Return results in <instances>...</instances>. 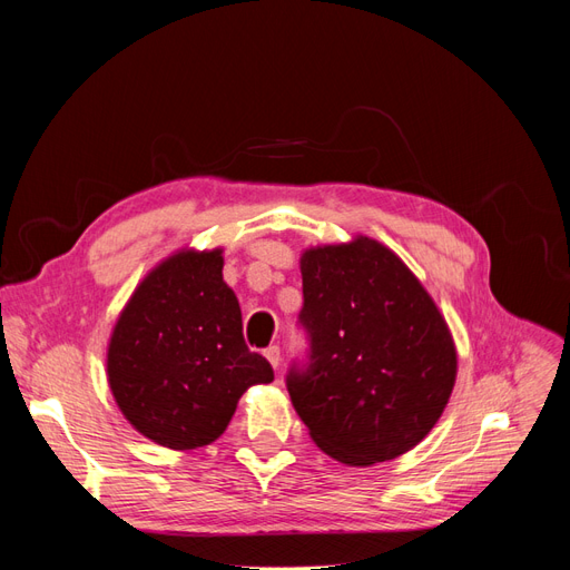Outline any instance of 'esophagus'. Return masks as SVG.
<instances>
[{
  "label": "esophagus",
  "instance_id": "esophagus-1",
  "mask_svg": "<svg viewBox=\"0 0 570 570\" xmlns=\"http://www.w3.org/2000/svg\"><path fill=\"white\" fill-rule=\"evenodd\" d=\"M264 356L268 358V364H271L273 368L281 366V347H275V344H271L268 350H264Z\"/></svg>",
  "mask_w": 570,
  "mask_h": 570
}]
</instances>
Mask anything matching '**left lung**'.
I'll list each match as a JSON object with an SVG mask.
<instances>
[{
  "mask_svg": "<svg viewBox=\"0 0 570 570\" xmlns=\"http://www.w3.org/2000/svg\"><path fill=\"white\" fill-rule=\"evenodd\" d=\"M312 364L287 390L308 435L358 465L413 450L440 421L456 383V344L430 292L368 235L299 256Z\"/></svg>",
  "mask_w": 570,
  "mask_h": 570,
  "instance_id": "obj_1",
  "label": "left lung"
}]
</instances>
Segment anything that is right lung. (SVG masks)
<instances>
[{
	"mask_svg": "<svg viewBox=\"0 0 570 570\" xmlns=\"http://www.w3.org/2000/svg\"><path fill=\"white\" fill-rule=\"evenodd\" d=\"M107 381L137 433L176 452L218 440L239 396L273 381L245 344L223 247H180L137 283L109 335Z\"/></svg>",
	"mask_w": 570,
	"mask_h": 570,
	"instance_id": "right-lung-1",
	"label": "right lung"
}]
</instances>
